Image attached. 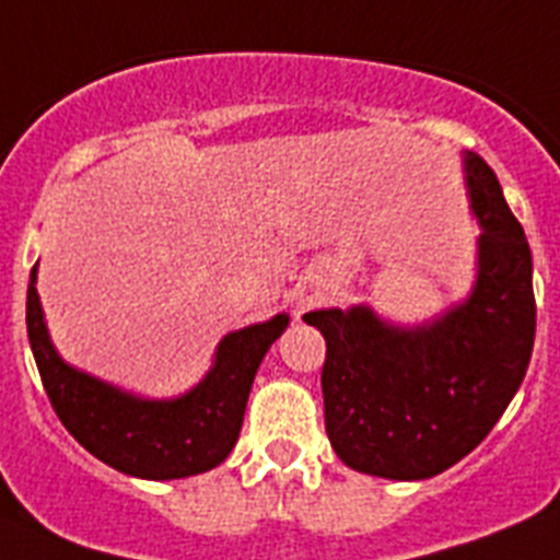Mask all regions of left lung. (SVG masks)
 <instances>
[{
    "instance_id": "8db88e82",
    "label": "left lung",
    "mask_w": 560,
    "mask_h": 560,
    "mask_svg": "<svg viewBox=\"0 0 560 560\" xmlns=\"http://www.w3.org/2000/svg\"><path fill=\"white\" fill-rule=\"evenodd\" d=\"M478 219L476 281L464 302L421 324L370 304L310 310L327 341V439L350 469L389 481L439 476L481 444L518 393L535 341L533 253L490 164L464 153Z\"/></svg>"
}]
</instances>
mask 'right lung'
Segmentation results:
<instances>
[{"label":"right lung","mask_w":560,"mask_h":560,"mask_svg":"<svg viewBox=\"0 0 560 560\" xmlns=\"http://www.w3.org/2000/svg\"><path fill=\"white\" fill-rule=\"evenodd\" d=\"M36 267L27 284V338L45 393L70 435L107 467L148 481L219 467L236 447L256 370L272 341L288 330V313L228 332L205 378L182 396L144 398L59 355L36 293Z\"/></svg>","instance_id":"right-lung-1"}]
</instances>
